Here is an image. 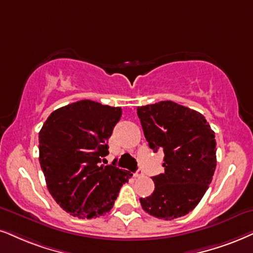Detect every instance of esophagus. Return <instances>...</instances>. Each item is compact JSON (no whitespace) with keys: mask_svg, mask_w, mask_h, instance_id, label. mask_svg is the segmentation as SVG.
I'll list each match as a JSON object with an SVG mask.
<instances>
[{"mask_svg":"<svg viewBox=\"0 0 253 253\" xmlns=\"http://www.w3.org/2000/svg\"><path fill=\"white\" fill-rule=\"evenodd\" d=\"M142 175H143V172H142L141 169H137V170H136V171L134 172V174H133V176L136 178V177H140V176H142Z\"/></svg>","mask_w":253,"mask_h":253,"instance_id":"obj_1","label":"esophagus"}]
</instances>
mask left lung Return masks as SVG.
I'll return each instance as SVG.
<instances>
[{
  "label": "left lung",
  "mask_w": 253,
  "mask_h": 253,
  "mask_svg": "<svg viewBox=\"0 0 253 253\" xmlns=\"http://www.w3.org/2000/svg\"><path fill=\"white\" fill-rule=\"evenodd\" d=\"M148 145L164 150V174L153 176L155 189L140 198L149 215L171 220L189 213L211 183L216 169V140L200 112L174 101L137 107Z\"/></svg>",
  "instance_id": "1"
}]
</instances>
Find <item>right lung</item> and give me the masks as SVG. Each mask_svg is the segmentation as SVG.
Returning a JSON list of instances; mask_svg holds the SVG:
<instances>
[{"mask_svg":"<svg viewBox=\"0 0 253 253\" xmlns=\"http://www.w3.org/2000/svg\"><path fill=\"white\" fill-rule=\"evenodd\" d=\"M123 110L81 100L53 111L40 132V164L51 196L70 215L93 218L110 211L132 176L101 165Z\"/></svg>","mask_w":253,"mask_h":253,"instance_id":"obj_1","label":"right lung"}]
</instances>
